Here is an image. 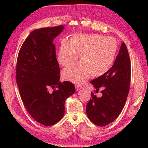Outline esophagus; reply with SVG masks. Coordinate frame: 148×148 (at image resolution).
Listing matches in <instances>:
<instances>
[{
    "instance_id": "34e87169",
    "label": "esophagus",
    "mask_w": 148,
    "mask_h": 148,
    "mask_svg": "<svg viewBox=\"0 0 148 148\" xmlns=\"http://www.w3.org/2000/svg\"><path fill=\"white\" fill-rule=\"evenodd\" d=\"M82 89V87L79 86H75V90L76 91H79L80 90Z\"/></svg>"
}]
</instances>
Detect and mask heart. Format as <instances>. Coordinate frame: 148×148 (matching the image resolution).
<instances>
[{
  "mask_svg": "<svg viewBox=\"0 0 148 148\" xmlns=\"http://www.w3.org/2000/svg\"><path fill=\"white\" fill-rule=\"evenodd\" d=\"M118 50V43L112 37L97 34H76L69 41L62 40L57 54L62 66L73 64L78 57L81 61L65 68L62 71L64 79L77 85L85 83L91 74L98 77L111 67Z\"/></svg>",
  "mask_w": 148,
  "mask_h": 148,
  "instance_id": "heart-1",
  "label": "heart"
}]
</instances>
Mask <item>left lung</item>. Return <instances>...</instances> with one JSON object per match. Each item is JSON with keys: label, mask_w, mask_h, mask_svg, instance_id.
Instances as JSON below:
<instances>
[{"label": "left lung", "mask_w": 148, "mask_h": 148, "mask_svg": "<svg viewBox=\"0 0 148 148\" xmlns=\"http://www.w3.org/2000/svg\"><path fill=\"white\" fill-rule=\"evenodd\" d=\"M131 73L129 53L123 42L112 67L90 82L96 93L101 89L102 95L98 98L91 92V98L86 106L87 115L93 123L103 126L119 115L128 95Z\"/></svg>", "instance_id": "1"}]
</instances>
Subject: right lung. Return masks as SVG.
<instances>
[{"label":"right lung","instance_id":"right-lung-1","mask_svg":"<svg viewBox=\"0 0 148 148\" xmlns=\"http://www.w3.org/2000/svg\"><path fill=\"white\" fill-rule=\"evenodd\" d=\"M64 28L60 25L33 30L17 57L16 78L21 98L32 117L47 126L62 119L65 101L75 91L71 82L59 81L60 70L53 41ZM50 87L57 89L50 93Z\"/></svg>","mask_w":148,"mask_h":148}]
</instances>
